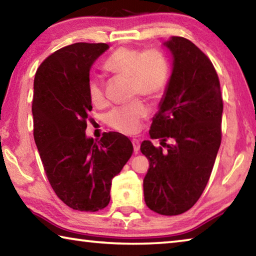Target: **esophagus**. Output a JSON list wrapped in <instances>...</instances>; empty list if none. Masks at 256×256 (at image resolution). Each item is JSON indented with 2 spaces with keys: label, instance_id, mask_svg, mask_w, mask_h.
Returning a JSON list of instances; mask_svg holds the SVG:
<instances>
[{
  "label": "esophagus",
  "instance_id": "obj_1",
  "mask_svg": "<svg viewBox=\"0 0 256 256\" xmlns=\"http://www.w3.org/2000/svg\"><path fill=\"white\" fill-rule=\"evenodd\" d=\"M132 144H133L134 152L138 154V151L140 150V141H138V138H133V140H132Z\"/></svg>",
  "mask_w": 256,
  "mask_h": 256
}]
</instances>
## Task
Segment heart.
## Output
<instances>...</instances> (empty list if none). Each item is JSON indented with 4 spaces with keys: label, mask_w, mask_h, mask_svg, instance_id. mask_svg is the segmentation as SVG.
I'll return each instance as SVG.
<instances>
[{
    "label": "heart",
    "mask_w": 256,
    "mask_h": 256,
    "mask_svg": "<svg viewBox=\"0 0 256 256\" xmlns=\"http://www.w3.org/2000/svg\"><path fill=\"white\" fill-rule=\"evenodd\" d=\"M104 68L116 76L128 79V96L138 94L157 99L167 88L170 70L166 58L156 50H138L131 47H120L108 56ZM88 94L94 105L105 102L104 80L94 74L88 80ZM149 114L148 107L141 99L136 98L108 112L106 120L116 131L133 134L140 130L141 122Z\"/></svg>",
    "instance_id": "1"
}]
</instances>
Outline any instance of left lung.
I'll use <instances>...</instances> for the list:
<instances>
[{"instance_id":"1","label":"left lung","mask_w":256,"mask_h":256,"mask_svg":"<svg viewBox=\"0 0 256 256\" xmlns=\"http://www.w3.org/2000/svg\"><path fill=\"white\" fill-rule=\"evenodd\" d=\"M164 46L174 68L149 133L167 150L150 141L142 142L140 150L149 160L144 180L146 206L177 216L196 204L209 182L222 144L224 104L214 64L198 46L178 36Z\"/></svg>"}]
</instances>
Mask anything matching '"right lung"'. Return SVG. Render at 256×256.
<instances>
[{
	"label": "right lung",
	"instance_id": "obj_1",
	"mask_svg": "<svg viewBox=\"0 0 256 256\" xmlns=\"http://www.w3.org/2000/svg\"><path fill=\"white\" fill-rule=\"evenodd\" d=\"M108 50L105 42H76L54 52L34 81V138L52 188L74 210L96 212L110 200L112 177L133 152L118 132L100 140L86 136L92 110L88 94L92 63Z\"/></svg>",
	"mask_w": 256,
	"mask_h": 256
}]
</instances>
